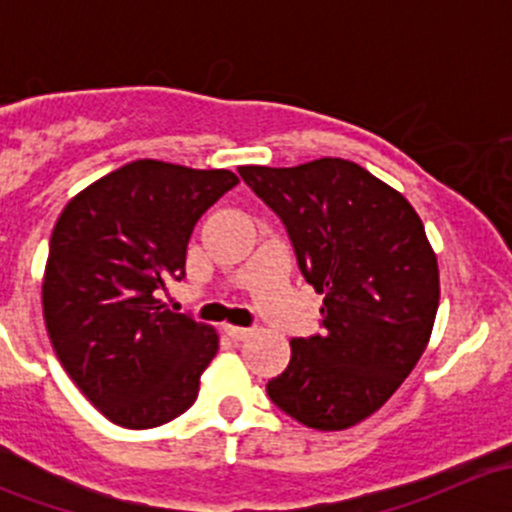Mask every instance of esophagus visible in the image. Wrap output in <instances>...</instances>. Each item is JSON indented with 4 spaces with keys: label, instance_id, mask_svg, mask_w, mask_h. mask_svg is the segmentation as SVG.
I'll return each instance as SVG.
<instances>
[{
    "label": "esophagus",
    "instance_id": "34e87169",
    "mask_svg": "<svg viewBox=\"0 0 512 512\" xmlns=\"http://www.w3.org/2000/svg\"><path fill=\"white\" fill-rule=\"evenodd\" d=\"M225 334H227V337H230V339H235V342H242V339L250 337L252 329H247V327H230V324H227Z\"/></svg>",
    "mask_w": 512,
    "mask_h": 512
}]
</instances>
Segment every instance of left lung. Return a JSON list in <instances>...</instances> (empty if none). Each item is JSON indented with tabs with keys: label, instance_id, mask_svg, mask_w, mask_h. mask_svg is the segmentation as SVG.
<instances>
[{
	"label": "left lung",
	"instance_id": "left-lung-1",
	"mask_svg": "<svg viewBox=\"0 0 512 512\" xmlns=\"http://www.w3.org/2000/svg\"><path fill=\"white\" fill-rule=\"evenodd\" d=\"M237 173L282 220L299 272L324 297L322 332L289 342L267 396L317 431L354 426L404 384L431 337L441 289L421 218L352 160Z\"/></svg>",
	"mask_w": 512,
	"mask_h": 512
}]
</instances>
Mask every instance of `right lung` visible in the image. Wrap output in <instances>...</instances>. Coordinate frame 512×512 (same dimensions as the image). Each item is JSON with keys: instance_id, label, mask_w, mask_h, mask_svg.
<instances>
[{"instance_id": "add662e5", "label": "right lung", "mask_w": 512, "mask_h": 512, "mask_svg": "<svg viewBox=\"0 0 512 512\" xmlns=\"http://www.w3.org/2000/svg\"><path fill=\"white\" fill-rule=\"evenodd\" d=\"M240 183L230 170L133 160L76 195L49 242L44 322L81 394L108 421L153 428L198 399L215 329L158 299L185 277L193 227Z\"/></svg>"}]
</instances>
